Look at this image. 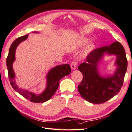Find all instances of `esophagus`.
Masks as SVG:
<instances>
[{
    "mask_svg": "<svg viewBox=\"0 0 132 132\" xmlns=\"http://www.w3.org/2000/svg\"><path fill=\"white\" fill-rule=\"evenodd\" d=\"M77 64V63L76 61L74 60V61H72V63L71 64V68H72V70H74V69H76Z\"/></svg>",
    "mask_w": 132,
    "mask_h": 132,
    "instance_id": "34e87169",
    "label": "esophagus"
}]
</instances>
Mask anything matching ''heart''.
<instances>
[{"label":"heart","instance_id":"obj_1","mask_svg":"<svg viewBox=\"0 0 132 132\" xmlns=\"http://www.w3.org/2000/svg\"><path fill=\"white\" fill-rule=\"evenodd\" d=\"M87 42H88V40L86 39H84V40H82V43L84 44L87 43ZM93 48H94V45L92 44H89L88 46L85 48V49L84 51V53H83V55H84V56L87 55L89 53H90L91 51L93 50Z\"/></svg>","mask_w":132,"mask_h":132}]
</instances>
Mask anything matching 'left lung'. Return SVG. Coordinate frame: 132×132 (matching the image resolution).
Instances as JSON below:
<instances>
[{
	"instance_id": "obj_1",
	"label": "left lung",
	"mask_w": 132,
	"mask_h": 132,
	"mask_svg": "<svg viewBox=\"0 0 132 132\" xmlns=\"http://www.w3.org/2000/svg\"><path fill=\"white\" fill-rule=\"evenodd\" d=\"M105 52L117 55L118 69L113 76L102 78L98 74L96 67ZM127 66L125 50L119 42L93 50L86 57L85 62L78 67L83 75L78 86L80 94L85 100L93 104H102L110 100L122 87Z\"/></svg>"
}]
</instances>
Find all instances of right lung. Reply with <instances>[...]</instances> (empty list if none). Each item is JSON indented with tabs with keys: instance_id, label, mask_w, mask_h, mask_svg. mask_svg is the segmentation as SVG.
<instances>
[{
	"instance_id": "right-lung-1",
	"label": "right lung",
	"mask_w": 132,
	"mask_h": 132,
	"mask_svg": "<svg viewBox=\"0 0 132 132\" xmlns=\"http://www.w3.org/2000/svg\"><path fill=\"white\" fill-rule=\"evenodd\" d=\"M28 37V35L18 37L11 45L9 55L7 57V67L10 84L13 89L24 97L33 103H40L49 100L57 90L59 81L64 76L68 75L71 72V68L69 64H63L58 65L51 69L47 76V85L45 90L39 95L28 92L26 90L19 88L16 84L15 80V73L12 68V64L15 60V51L19 44L25 40Z\"/></svg>"
}]
</instances>
